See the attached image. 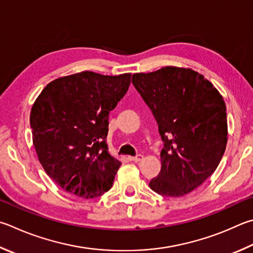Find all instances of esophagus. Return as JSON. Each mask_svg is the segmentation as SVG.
Here are the masks:
<instances>
[{
  "instance_id": "1",
  "label": "esophagus",
  "mask_w": 253,
  "mask_h": 253,
  "mask_svg": "<svg viewBox=\"0 0 253 253\" xmlns=\"http://www.w3.org/2000/svg\"><path fill=\"white\" fill-rule=\"evenodd\" d=\"M128 159L131 160V162L138 163V162H140V160L144 159V156H142V155H137V156H134V157H132V156H130V157H128Z\"/></svg>"
}]
</instances>
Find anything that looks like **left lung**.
Returning a JSON list of instances; mask_svg holds the SVG:
<instances>
[{
  "label": "left lung",
  "mask_w": 253,
  "mask_h": 253,
  "mask_svg": "<svg viewBox=\"0 0 253 253\" xmlns=\"http://www.w3.org/2000/svg\"><path fill=\"white\" fill-rule=\"evenodd\" d=\"M132 84L153 112L164 141L162 170L149 187L182 197L217 169L226 150V103L212 83L191 68L166 66L136 73Z\"/></svg>",
  "instance_id": "1"
}]
</instances>
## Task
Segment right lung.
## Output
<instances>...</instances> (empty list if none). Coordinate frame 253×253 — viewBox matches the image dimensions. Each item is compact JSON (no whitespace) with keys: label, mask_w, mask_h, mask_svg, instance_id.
<instances>
[{"label":"right lung","mask_w":253,"mask_h":253,"mask_svg":"<svg viewBox=\"0 0 253 253\" xmlns=\"http://www.w3.org/2000/svg\"><path fill=\"white\" fill-rule=\"evenodd\" d=\"M130 77L76 73L48 83L35 99L30 123L36 154L63 190L89 199L112 188L122 163L108 153V117Z\"/></svg>","instance_id":"right-lung-1"}]
</instances>
